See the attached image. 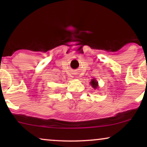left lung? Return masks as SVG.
<instances>
[{
    "label": "left lung",
    "instance_id": "1",
    "mask_svg": "<svg viewBox=\"0 0 147 147\" xmlns=\"http://www.w3.org/2000/svg\"><path fill=\"white\" fill-rule=\"evenodd\" d=\"M90 84H91V86L94 88V89H96L98 86V82L95 80V78H94V79H92L91 80V82H90Z\"/></svg>",
    "mask_w": 147,
    "mask_h": 147
}]
</instances>
